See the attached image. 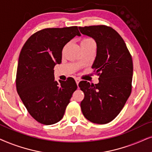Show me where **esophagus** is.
I'll return each instance as SVG.
<instances>
[{"mask_svg":"<svg viewBox=\"0 0 152 152\" xmlns=\"http://www.w3.org/2000/svg\"><path fill=\"white\" fill-rule=\"evenodd\" d=\"M75 80H76V84H77V86H78V83H79L80 81V80L79 78H75Z\"/></svg>","mask_w":152,"mask_h":152,"instance_id":"esophagus-1","label":"esophagus"}]
</instances>
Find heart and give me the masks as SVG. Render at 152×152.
<instances>
[{
  "mask_svg": "<svg viewBox=\"0 0 152 152\" xmlns=\"http://www.w3.org/2000/svg\"><path fill=\"white\" fill-rule=\"evenodd\" d=\"M83 42H94L92 39H90V38H86V39H84L82 40Z\"/></svg>",
  "mask_w": 152,
  "mask_h": 152,
  "instance_id": "b5f03b06",
  "label": "heart"
}]
</instances>
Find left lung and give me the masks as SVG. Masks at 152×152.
<instances>
[{
    "label": "left lung",
    "mask_w": 152,
    "mask_h": 152,
    "mask_svg": "<svg viewBox=\"0 0 152 152\" xmlns=\"http://www.w3.org/2000/svg\"><path fill=\"white\" fill-rule=\"evenodd\" d=\"M83 35L96 44L92 68L99 75L97 84L81 81L84 92L80 108L85 117L95 124L114 120L124 106L131 92L133 61L126 44L118 32L106 26L78 27Z\"/></svg>",
    "instance_id": "left-lung-1"
}]
</instances>
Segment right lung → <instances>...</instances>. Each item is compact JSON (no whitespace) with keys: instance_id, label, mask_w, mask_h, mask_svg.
Returning a JSON list of instances; mask_svg holds the SVG:
<instances>
[{"instance_id":"add662e5","label":"right lung","mask_w":152,"mask_h":152,"mask_svg":"<svg viewBox=\"0 0 152 152\" xmlns=\"http://www.w3.org/2000/svg\"><path fill=\"white\" fill-rule=\"evenodd\" d=\"M76 35L80 36L77 26L46 28L30 36L20 53L17 92L28 113L41 124L61 120L77 89L74 78L56 81L53 70L61 63L64 46Z\"/></svg>"}]
</instances>
